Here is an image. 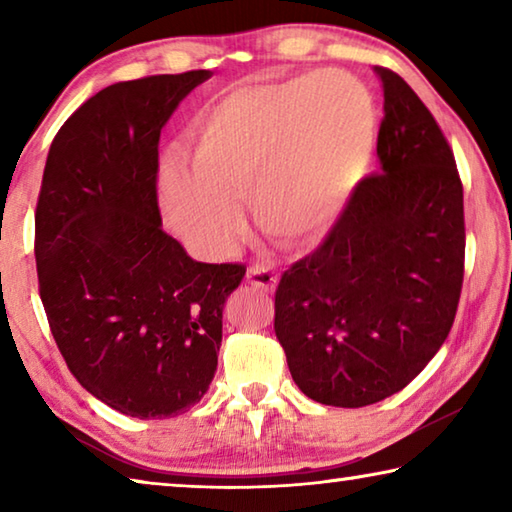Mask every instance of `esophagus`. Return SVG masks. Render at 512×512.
<instances>
[{
    "label": "esophagus",
    "instance_id": "esophagus-1",
    "mask_svg": "<svg viewBox=\"0 0 512 512\" xmlns=\"http://www.w3.org/2000/svg\"><path fill=\"white\" fill-rule=\"evenodd\" d=\"M246 280H248V284H253V287H257V289L271 291V289H275V284H277V273L268 264L257 262V264L248 268Z\"/></svg>",
    "mask_w": 512,
    "mask_h": 512
}]
</instances>
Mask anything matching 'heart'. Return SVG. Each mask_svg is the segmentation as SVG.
<instances>
[{
	"label": "heart",
	"instance_id": "obj_1",
	"mask_svg": "<svg viewBox=\"0 0 512 512\" xmlns=\"http://www.w3.org/2000/svg\"><path fill=\"white\" fill-rule=\"evenodd\" d=\"M377 112L366 85L345 72L241 85L198 112L187 135L192 169H160L162 212L207 255L235 241L248 196L259 230L302 246L336 221L375 144Z\"/></svg>",
	"mask_w": 512,
	"mask_h": 512
}]
</instances>
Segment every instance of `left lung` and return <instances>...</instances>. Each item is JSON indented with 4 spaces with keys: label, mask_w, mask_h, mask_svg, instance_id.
<instances>
[{
    "label": "left lung",
    "mask_w": 512,
    "mask_h": 512,
    "mask_svg": "<svg viewBox=\"0 0 512 512\" xmlns=\"http://www.w3.org/2000/svg\"><path fill=\"white\" fill-rule=\"evenodd\" d=\"M384 88L379 176L361 180L316 253L284 271L275 336L314 402L359 409L420 375L463 287V185L429 108L402 76Z\"/></svg>",
    "instance_id": "left-lung-1"
}]
</instances>
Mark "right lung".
Masks as SVG:
<instances>
[{
	"mask_svg": "<svg viewBox=\"0 0 512 512\" xmlns=\"http://www.w3.org/2000/svg\"><path fill=\"white\" fill-rule=\"evenodd\" d=\"M207 69L108 85L60 126L36 207L40 298L85 391L140 420L192 409L219 361L244 264H203L162 230V126Z\"/></svg>",
	"mask_w": 512,
	"mask_h": 512,
	"instance_id": "obj_1",
	"label": "right lung"
}]
</instances>
